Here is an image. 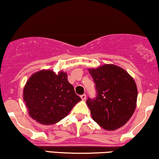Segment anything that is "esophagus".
I'll use <instances>...</instances> for the list:
<instances>
[{"label":"esophagus","mask_w":159,"mask_h":159,"mask_svg":"<svg viewBox=\"0 0 159 159\" xmlns=\"http://www.w3.org/2000/svg\"><path fill=\"white\" fill-rule=\"evenodd\" d=\"M81 98L82 99V101H85L86 100V95L84 94V95H81Z\"/></svg>","instance_id":"esophagus-1"}]
</instances>
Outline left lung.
Returning a JSON list of instances; mask_svg holds the SVG:
<instances>
[{"instance_id": "8db88e82", "label": "left lung", "mask_w": 159, "mask_h": 159, "mask_svg": "<svg viewBox=\"0 0 159 159\" xmlns=\"http://www.w3.org/2000/svg\"><path fill=\"white\" fill-rule=\"evenodd\" d=\"M88 70L97 90L96 98L87 101L93 119L108 131L123 127L136 108L138 89L133 78L115 64Z\"/></svg>"}]
</instances>
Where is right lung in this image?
<instances>
[{"label":"right lung","mask_w":159,"mask_h":159,"mask_svg":"<svg viewBox=\"0 0 159 159\" xmlns=\"http://www.w3.org/2000/svg\"><path fill=\"white\" fill-rule=\"evenodd\" d=\"M23 98L32 119L43 125L58 123L81 100L64 71L41 70L30 76L24 87Z\"/></svg>","instance_id":"obj_1"}]
</instances>
